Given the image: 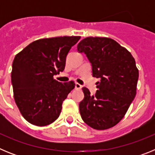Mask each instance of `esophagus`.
I'll return each mask as SVG.
<instances>
[{
	"instance_id": "34e87169",
	"label": "esophagus",
	"mask_w": 155,
	"mask_h": 155,
	"mask_svg": "<svg viewBox=\"0 0 155 155\" xmlns=\"http://www.w3.org/2000/svg\"><path fill=\"white\" fill-rule=\"evenodd\" d=\"M82 85H81L79 83H75V88L76 89H81Z\"/></svg>"
}]
</instances>
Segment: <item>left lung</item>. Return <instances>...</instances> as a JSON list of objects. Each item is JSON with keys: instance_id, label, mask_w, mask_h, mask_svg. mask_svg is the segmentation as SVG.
Returning a JSON list of instances; mask_svg holds the SVG:
<instances>
[{"instance_id": "1", "label": "left lung", "mask_w": 155, "mask_h": 155, "mask_svg": "<svg viewBox=\"0 0 155 155\" xmlns=\"http://www.w3.org/2000/svg\"><path fill=\"white\" fill-rule=\"evenodd\" d=\"M92 66V76L100 78L96 93L82 87L79 104L83 121L95 130L114 127L124 118L136 96L139 71L131 53L114 39L87 37L78 45Z\"/></svg>"}]
</instances>
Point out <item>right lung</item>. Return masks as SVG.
Segmentation results:
<instances>
[{"label": "right lung", "mask_w": 155, "mask_h": 155, "mask_svg": "<svg viewBox=\"0 0 155 155\" xmlns=\"http://www.w3.org/2000/svg\"><path fill=\"white\" fill-rule=\"evenodd\" d=\"M81 36L40 39L16 54L12 64L14 98L22 116L38 127L59 117L62 104L74 88V81L61 82L53 76L65 68L66 57Z\"/></svg>", "instance_id": "obj_1"}]
</instances>
